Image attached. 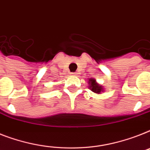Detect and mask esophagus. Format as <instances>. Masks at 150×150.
Here are the masks:
<instances>
[{"mask_svg":"<svg viewBox=\"0 0 150 150\" xmlns=\"http://www.w3.org/2000/svg\"><path fill=\"white\" fill-rule=\"evenodd\" d=\"M71 74H72L73 75H77V73H76V72H72V73H71Z\"/></svg>","mask_w":150,"mask_h":150,"instance_id":"obj_1","label":"esophagus"}]
</instances>
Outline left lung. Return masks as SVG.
<instances>
[{
  "mask_svg": "<svg viewBox=\"0 0 150 150\" xmlns=\"http://www.w3.org/2000/svg\"><path fill=\"white\" fill-rule=\"evenodd\" d=\"M88 83L90 84L89 88H91V90H92V92H96V93H98V94L100 93L102 89H103V88H102V86H98V84L96 82V80H95V79H90V80L88 81Z\"/></svg>",
  "mask_w": 150,
  "mask_h": 150,
  "instance_id": "8db88e82",
  "label": "left lung"
}]
</instances>
